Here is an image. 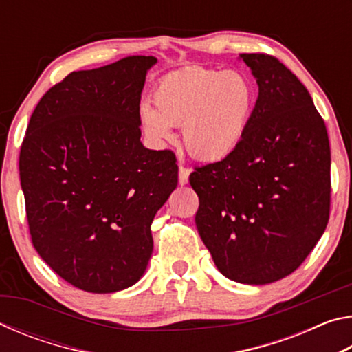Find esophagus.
Returning <instances> with one entry per match:
<instances>
[{
    "label": "esophagus",
    "instance_id": "34e87169",
    "mask_svg": "<svg viewBox=\"0 0 352 352\" xmlns=\"http://www.w3.org/2000/svg\"><path fill=\"white\" fill-rule=\"evenodd\" d=\"M189 174H190V169L186 168V166L180 164V168H178V182H180V184H186L188 183Z\"/></svg>",
    "mask_w": 352,
    "mask_h": 352
}]
</instances>
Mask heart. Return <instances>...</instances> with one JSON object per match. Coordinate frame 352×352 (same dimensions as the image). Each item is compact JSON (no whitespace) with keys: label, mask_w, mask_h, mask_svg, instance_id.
<instances>
[{"label":"heart","mask_w":352,"mask_h":352,"mask_svg":"<svg viewBox=\"0 0 352 352\" xmlns=\"http://www.w3.org/2000/svg\"><path fill=\"white\" fill-rule=\"evenodd\" d=\"M153 105L140 107V122L155 144L174 138L172 126H183V141L199 160L217 162L239 147L252 119L254 88L242 73L184 68L155 87Z\"/></svg>","instance_id":"b5f03b06"}]
</instances>
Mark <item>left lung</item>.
I'll list each match as a JSON object with an SVG mask.
<instances>
[{
	"label": "left lung",
	"instance_id": "obj_1",
	"mask_svg": "<svg viewBox=\"0 0 352 352\" xmlns=\"http://www.w3.org/2000/svg\"><path fill=\"white\" fill-rule=\"evenodd\" d=\"M259 94L239 147L195 168L201 241L223 276L269 284L295 272L324 233L331 148L323 118L292 71L269 54H241Z\"/></svg>",
	"mask_w": 352,
	"mask_h": 352
}]
</instances>
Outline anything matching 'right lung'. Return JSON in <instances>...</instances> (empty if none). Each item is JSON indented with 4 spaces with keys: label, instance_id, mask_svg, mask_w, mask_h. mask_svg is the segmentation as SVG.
<instances>
[{
    "label": "right lung",
    "instance_id": "1",
    "mask_svg": "<svg viewBox=\"0 0 352 352\" xmlns=\"http://www.w3.org/2000/svg\"><path fill=\"white\" fill-rule=\"evenodd\" d=\"M152 56L73 71L45 93L20 151L32 245L74 287L133 285L152 256L151 225L178 183L172 151H148L140 100Z\"/></svg>",
    "mask_w": 352,
    "mask_h": 352
}]
</instances>
